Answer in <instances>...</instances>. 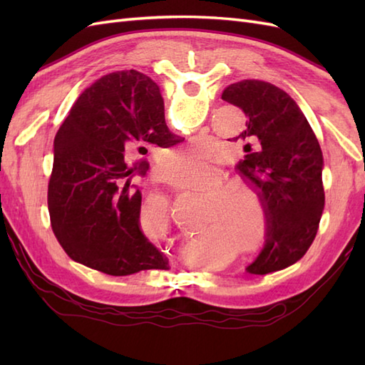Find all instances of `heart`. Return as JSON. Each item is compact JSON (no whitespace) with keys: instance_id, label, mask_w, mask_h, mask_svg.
I'll return each instance as SVG.
<instances>
[{"instance_id":"b5f03b06","label":"heart","mask_w":365,"mask_h":365,"mask_svg":"<svg viewBox=\"0 0 365 365\" xmlns=\"http://www.w3.org/2000/svg\"><path fill=\"white\" fill-rule=\"evenodd\" d=\"M212 143L196 139L180 149L169 150L160 161L161 173L174 177L180 173H196L210 163ZM226 173L218 165H212L195 177H175L168 180L169 188L178 197H205L202 227L213 229L226 238H238L251 234L263 235L268 227V207L254 190L238 183H224ZM165 220V210L161 213Z\"/></svg>"}]
</instances>
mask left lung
<instances>
[{
  "mask_svg": "<svg viewBox=\"0 0 365 365\" xmlns=\"http://www.w3.org/2000/svg\"><path fill=\"white\" fill-rule=\"evenodd\" d=\"M222 100L246 114L247 143L238 169L268 207L267 245L247 271L268 274L298 262L311 247L324 208L323 153L297 102L281 88L243 80Z\"/></svg>",
  "mask_w": 365,
  "mask_h": 365,
  "instance_id": "obj_1",
  "label": "left lung"
}]
</instances>
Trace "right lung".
<instances>
[{
	"instance_id": "right-lung-1",
	"label": "right lung",
	"mask_w": 365,
	"mask_h": 365,
	"mask_svg": "<svg viewBox=\"0 0 365 365\" xmlns=\"http://www.w3.org/2000/svg\"><path fill=\"white\" fill-rule=\"evenodd\" d=\"M165 122L160 88L136 71L108 73L75 100L53 144L48 212L72 260L110 276L163 269L166 260L139 230L153 145L182 143Z\"/></svg>"
}]
</instances>
